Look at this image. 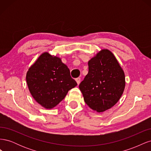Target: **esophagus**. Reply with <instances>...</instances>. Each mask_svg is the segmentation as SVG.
Returning a JSON list of instances; mask_svg holds the SVG:
<instances>
[{
  "label": "esophagus",
  "mask_w": 151,
  "mask_h": 151,
  "mask_svg": "<svg viewBox=\"0 0 151 151\" xmlns=\"http://www.w3.org/2000/svg\"><path fill=\"white\" fill-rule=\"evenodd\" d=\"M76 82H77V84L79 85V84H80V83H81V78H80V77H77V78L76 79Z\"/></svg>",
  "instance_id": "obj_1"
}]
</instances>
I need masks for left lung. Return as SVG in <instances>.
<instances>
[{"mask_svg": "<svg viewBox=\"0 0 151 151\" xmlns=\"http://www.w3.org/2000/svg\"><path fill=\"white\" fill-rule=\"evenodd\" d=\"M89 72L79 84L85 103L103 112L120 99L125 86V74L114 55L102 50L88 62Z\"/></svg>", "mask_w": 151, "mask_h": 151, "instance_id": "1", "label": "left lung"}]
</instances>
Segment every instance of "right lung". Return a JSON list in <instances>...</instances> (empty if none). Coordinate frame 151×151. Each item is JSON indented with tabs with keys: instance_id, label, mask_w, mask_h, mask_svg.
Instances as JSON below:
<instances>
[{
	"instance_id": "right-lung-1",
	"label": "right lung",
	"mask_w": 151,
	"mask_h": 151,
	"mask_svg": "<svg viewBox=\"0 0 151 151\" xmlns=\"http://www.w3.org/2000/svg\"><path fill=\"white\" fill-rule=\"evenodd\" d=\"M26 82L32 96L47 109L56 106L68 91L77 85L61 59L48 52L41 55L29 67Z\"/></svg>"
}]
</instances>
